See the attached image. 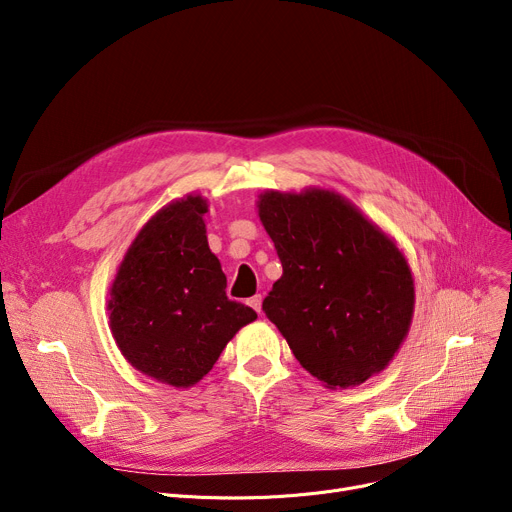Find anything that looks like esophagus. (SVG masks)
<instances>
[{
  "mask_svg": "<svg viewBox=\"0 0 512 512\" xmlns=\"http://www.w3.org/2000/svg\"><path fill=\"white\" fill-rule=\"evenodd\" d=\"M249 305H251L257 313H261V294H255L253 299H249Z\"/></svg>",
  "mask_w": 512,
  "mask_h": 512,
  "instance_id": "obj_1",
  "label": "esophagus"
}]
</instances>
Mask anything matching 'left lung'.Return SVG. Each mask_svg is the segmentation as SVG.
<instances>
[{
    "label": "left lung",
    "mask_w": 512,
    "mask_h": 512,
    "mask_svg": "<svg viewBox=\"0 0 512 512\" xmlns=\"http://www.w3.org/2000/svg\"><path fill=\"white\" fill-rule=\"evenodd\" d=\"M257 213L282 261L263 311L292 355L332 390L384 371L415 311L413 272L396 240L319 186L263 191Z\"/></svg>",
    "instance_id": "1"
}]
</instances>
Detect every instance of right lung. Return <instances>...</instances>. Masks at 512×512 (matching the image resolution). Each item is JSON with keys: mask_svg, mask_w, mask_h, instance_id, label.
<instances>
[{"mask_svg": "<svg viewBox=\"0 0 512 512\" xmlns=\"http://www.w3.org/2000/svg\"><path fill=\"white\" fill-rule=\"evenodd\" d=\"M201 195L161 207L137 232L110 284V330L147 378L191 388L257 313L226 297L220 259L207 245Z\"/></svg>", "mask_w": 512, "mask_h": 512, "instance_id": "1", "label": "right lung"}]
</instances>
